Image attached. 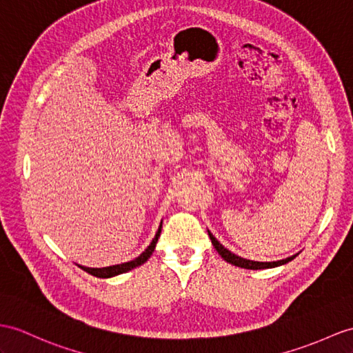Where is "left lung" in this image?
Returning <instances> with one entry per match:
<instances>
[{
	"mask_svg": "<svg viewBox=\"0 0 353 353\" xmlns=\"http://www.w3.org/2000/svg\"><path fill=\"white\" fill-rule=\"evenodd\" d=\"M208 235H210V239H211V243H212L214 248H216V250L219 252V254L223 257V259H225V261L229 262V263H232V265L239 266V268H245V270L276 268V266H281V265H285V263H288V262H290V261H294L295 257L299 254V253H296V254H294V256L286 257V259L274 261V262H257V261H250V259H244V257L229 252L225 245L220 244L219 239H217L216 236H214L210 230H208Z\"/></svg>",
	"mask_w": 353,
	"mask_h": 353,
	"instance_id": "1",
	"label": "left lung"
}]
</instances>
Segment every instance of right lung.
Segmentation results:
<instances>
[{
    "instance_id": "1",
    "label": "right lung",
    "mask_w": 353,
    "mask_h": 353,
    "mask_svg": "<svg viewBox=\"0 0 353 353\" xmlns=\"http://www.w3.org/2000/svg\"><path fill=\"white\" fill-rule=\"evenodd\" d=\"M161 223H160L157 234H156V236H154L151 244L147 248H145V252H142L139 256L136 257V259L124 262V263L105 266V268H88V266H82V265H79V266H81L83 271H87L88 274H91V276L99 277V279H110V277H115V276H119V274H124V272H128V271L137 268V266H141L142 263H145V262L150 259L152 252H154V248H156V244L159 241V236L161 234Z\"/></svg>"
}]
</instances>
